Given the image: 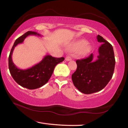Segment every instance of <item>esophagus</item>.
Instances as JSON below:
<instances>
[{
  "label": "esophagus",
  "instance_id": "esophagus-1",
  "mask_svg": "<svg viewBox=\"0 0 128 128\" xmlns=\"http://www.w3.org/2000/svg\"><path fill=\"white\" fill-rule=\"evenodd\" d=\"M72 60V58L70 56H66V61H70V60Z\"/></svg>",
  "mask_w": 128,
  "mask_h": 128
}]
</instances>
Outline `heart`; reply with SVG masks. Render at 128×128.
Wrapping results in <instances>:
<instances>
[{
    "mask_svg": "<svg viewBox=\"0 0 128 128\" xmlns=\"http://www.w3.org/2000/svg\"><path fill=\"white\" fill-rule=\"evenodd\" d=\"M71 48L74 51L80 50V55L82 56H86L89 54L92 49V47L90 44H88L87 41L84 40H78L72 44Z\"/></svg>",
    "mask_w": 128,
    "mask_h": 128,
    "instance_id": "b5f03b06",
    "label": "heart"
}]
</instances>
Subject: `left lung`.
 Listing matches in <instances>:
<instances>
[{"label": "left lung", "mask_w": 128, "mask_h": 128, "mask_svg": "<svg viewBox=\"0 0 128 128\" xmlns=\"http://www.w3.org/2000/svg\"><path fill=\"white\" fill-rule=\"evenodd\" d=\"M97 39L102 43L98 48L97 60H94L93 54L86 59L76 60L77 68L72 76L74 86L84 94L100 91L108 84L114 71L112 46L99 34Z\"/></svg>", "instance_id": "obj_1"}]
</instances>
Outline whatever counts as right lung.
<instances>
[{"instance_id": "right-lung-1", "label": "right lung", "mask_w": 128, "mask_h": 128, "mask_svg": "<svg viewBox=\"0 0 128 128\" xmlns=\"http://www.w3.org/2000/svg\"><path fill=\"white\" fill-rule=\"evenodd\" d=\"M30 35L41 36L36 32L28 31L20 36L14 42L12 48L8 59L9 72L16 82L20 86L29 90L38 88L47 83L52 76L55 66L64 61V58H55L50 55H46L38 63L27 69L18 68L13 63L12 54L16 46L22 44L24 39Z\"/></svg>"}]
</instances>
